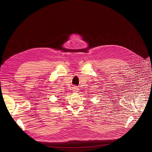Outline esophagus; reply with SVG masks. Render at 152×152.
Returning <instances> with one entry per match:
<instances>
[{"label": "esophagus", "mask_w": 152, "mask_h": 152, "mask_svg": "<svg viewBox=\"0 0 152 152\" xmlns=\"http://www.w3.org/2000/svg\"><path fill=\"white\" fill-rule=\"evenodd\" d=\"M79 88L77 86H74L72 87V91H73V92H75V93H77V92H78L79 91Z\"/></svg>", "instance_id": "34e87169"}]
</instances>
